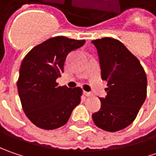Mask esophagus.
<instances>
[{
    "mask_svg": "<svg viewBox=\"0 0 156 156\" xmlns=\"http://www.w3.org/2000/svg\"><path fill=\"white\" fill-rule=\"evenodd\" d=\"M83 94H84L86 96H91V95H92V94L90 93V92H87V91H84V92H83Z\"/></svg>",
    "mask_w": 156,
    "mask_h": 156,
    "instance_id": "esophagus-1",
    "label": "esophagus"
}]
</instances>
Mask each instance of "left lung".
<instances>
[{"label":"left lung","instance_id":"1","mask_svg":"<svg viewBox=\"0 0 156 156\" xmlns=\"http://www.w3.org/2000/svg\"><path fill=\"white\" fill-rule=\"evenodd\" d=\"M99 55L107 96L92 115L94 124L108 132L127 128L135 120L147 96V75L139 60L116 39L92 41Z\"/></svg>","mask_w":156,"mask_h":156}]
</instances>
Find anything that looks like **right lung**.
Segmentation results:
<instances>
[{"mask_svg":"<svg viewBox=\"0 0 156 156\" xmlns=\"http://www.w3.org/2000/svg\"><path fill=\"white\" fill-rule=\"evenodd\" d=\"M85 40L55 36L35 46L22 60L17 81L22 109L30 122L51 130L68 122L81 102L82 89L59 86L69 53L84 45Z\"/></svg>","mask_w":156,"mask_h":156,"instance_id":"add662e5","label":"right lung"}]
</instances>
